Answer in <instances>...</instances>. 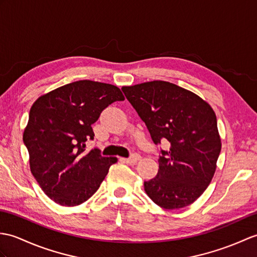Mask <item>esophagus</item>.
<instances>
[{
    "label": "esophagus",
    "instance_id": "34e87169",
    "mask_svg": "<svg viewBox=\"0 0 257 257\" xmlns=\"http://www.w3.org/2000/svg\"><path fill=\"white\" fill-rule=\"evenodd\" d=\"M139 160H140V156H139V154H136V153L133 154V156H131L130 158H128V159H123L124 162L128 163V164H131V165L136 164Z\"/></svg>",
    "mask_w": 257,
    "mask_h": 257
}]
</instances>
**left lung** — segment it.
<instances>
[{"label":"left lung","mask_w":257,"mask_h":257,"mask_svg":"<svg viewBox=\"0 0 257 257\" xmlns=\"http://www.w3.org/2000/svg\"><path fill=\"white\" fill-rule=\"evenodd\" d=\"M124 96L145 121L160 149L157 176L143 183L147 195L164 209H180L210 184L221 151L216 114L205 100L181 86L152 81L123 86Z\"/></svg>","instance_id":"obj_1"}]
</instances>
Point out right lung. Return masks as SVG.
<instances>
[{"label":"right lung","mask_w":257,"mask_h":257,"mask_svg":"<svg viewBox=\"0 0 257 257\" xmlns=\"http://www.w3.org/2000/svg\"><path fill=\"white\" fill-rule=\"evenodd\" d=\"M124 97L117 86L76 81L39 97L29 111L23 141L36 181L50 199L77 206L98 189L116 158L98 148L85 151L94 140L92 124L106 107Z\"/></svg>","instance_id":"right-lung-1"}]
</instances>
